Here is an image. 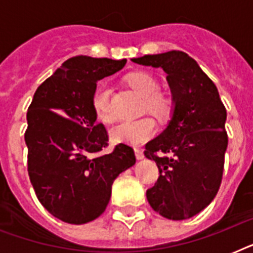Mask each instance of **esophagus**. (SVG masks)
<instances>
[{
  "label": "esophagus",
  "instance_id": "34e87169",
  "mask_svg": "<svg viewBox=\"0 0 253 253\" xmlns=\"http://www.w3.org/2000/svg\"><path fill=\"white\" fill-rule=\"evenodd\" d=\"M135 156H136V159L138 160H142L143 158H144V154H143V150L142 148H139V147H135Z\"/></svg>",
  "mask_w": 253,
  "mask_h": 253
}]
</instances>
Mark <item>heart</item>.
<instances>
[{"label":"heart","instance_id":"b5f03b06","mask_svg":"<svg viewBox=\"0 0 253 253\" xmlns=\"http://www.w3.org/2000/svg\"><path fill=\"white\" fill-rule=\"evenodd\" d=\"M127 83L134 90L144 97V110H148L158 118L166 119L173 111V98L166 91H159V83L154 76L146 72H132L127 76ZM91 107L97 118L109 122L114 118L111 107L110 89L105 84L95 87L91 94ZM156 122L151 117H143L135 121H123L111 128V136L117 142L140 144L154 136Z\"/></svg>","mask_w":253,"mask_h":253}]
</instances>
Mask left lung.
<instances>
[{
  "label": "left lung",
  "mask_w": 253,
  "mask_h": 253,
  "mask_svg": "<svg viewBox=\"0 0 253 253\" xmlns=\"http://www.w3.org/2000/svg\"><path fill=\"white\" fill-rule=\"evenodd\" d=\"M132 61L163 68L174 102L168 127L146 144L144 155L155 160L160 173L147 190V200L164 218L188 219L210 205L219 190L228 144L226 107L214 83L182 51Z\"/></svg>",
  "instance_id": "left-lung-1"
}]
</instances>
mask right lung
Here are the masks:
<instances>
[{
	"label": "right lung",
	"instance_id": "1",
	"mask_svg": "<svg viewBox=\"0 0 253 253\" xmlns=\"http://www.w3.org/2000/svg\"><path fill=\"white\" fill-rule=\"evenodd\" d=\"M125 64V59L71 57L38 87L27 110L30 181L45 210L65 223L98 218L115 178L136 162L125 143L99 154L109 146V135L91 107L97 81Z\"/></svg>",
	"mask_w": 253,
	"mask_h": 253
}]
</instances>
